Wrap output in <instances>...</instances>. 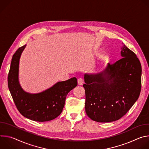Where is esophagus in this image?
Instances as JSON below:
<instances>
[{
	"label": "esophagus",
	"mask_w": 149,
	"mask_h": 149,
	"mask_svg": "<svg viewBox=\"0 0 149 149\" xmlns=\"http://www.w3.org/2000/svg\"><path fill=\"white\" fill-rule=\"evenodd\" d=\"M78 85H79V86H82V85L84 84V80L81 78H78Z\"/></svg>",
	"instance_id": "esophagus-1"
}]
</instances>
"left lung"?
<instances>
[{"label": "left lung", "instance_id": "obj_1", "mask_svg": "<svg viewBox=\"0 0 149 149\" xmlns=\"http://www.w3.org/2000/svg\"><path fill=\"white\" fill-rule=\"evenodd\" d=\"M122 58L101 72L85 74V109L95 121L121 118L137 100L141 87V66L136 55L123 44Z\"/></svg>", "mask_w": 149, "mask_h": 149}]
</instances>
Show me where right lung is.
<instances>
[{"instance_id":"1","label":"right lung","mask_w":149,"mask_h":149,"mask_svg":"<svg viewBox=\"0 0 149 149\" xmlns=\"http://www.w3.org/2000/svg\"><path fill=\"white\" fill-rule=\"evenodd\" d=\"M26 46L19 48L13 55L8 78L10 93L18 111L25 117L39 122L54 120L62 113L67 94L77 86V79L73 77L58 82L39 93L25 91L19 81V65Z\"/></svg>"}]
</instances>
